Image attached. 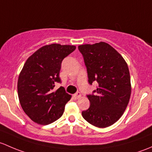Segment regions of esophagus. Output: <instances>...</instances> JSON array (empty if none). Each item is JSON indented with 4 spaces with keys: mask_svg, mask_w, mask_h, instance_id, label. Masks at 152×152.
I'll list each match as a JSON object with an SVG mask.
<instances>
[{
    "mask_svg": "<svg viewBox=\"0 0 152 152\" xmlns=\"http://www.w3.org/2000/svg\"><path fill=\"white\" fill-rule=\"evenodd\" d=\"M73 96H74L75 99H79V98H80L81 96V94L80 93V92H77L75 94L73 95Z\"/></svg>",
    "mask_w": 152,
    "mask_h": 152,
    "instance_id": "esophagus-1",
    "label": "esophagus"
}]
</instances>
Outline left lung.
I'll list each match as a JSON object with an SVG mask.
<instances>
[{
    "label": "left lung",
    "instance_id": "8db88e82",
    "mask_svg": "<svg viewBox=\"0 0 152 152\" xmlns=\"http://www.w3.org/2000/svg\"><path fill=\"white\" fill-rule=\"evenodd\" d=\"M88 82L99 83L95 95H88L90 107L82 112L84 119L99 128L110 126L121 117L130 99V75L119 53L104 42L81 45Z\"/></svg>",
    "mask_w": 152,
    "mask_h": 152
}]
</instances>
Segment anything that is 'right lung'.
I'll return each mask as SVG.
<instances>
[{"label": "right lung", "instance_id": "right-lung-1", "mask_svg": "<svg viewBox=\"0 0 152 152\" xmlns=\"http://www.w3.org/2000/svg\"><path fill=\"white\" fill-rule=\"evenodd\" d=\"M76 49L74 45H45L26 60L18 77V92L21 107L34 122L48 125L58 119L72 96L64 88L55 90L61 82V62Z\"/></svg>", "mask_w": 152, "mask_h": 152}]
</instances>
